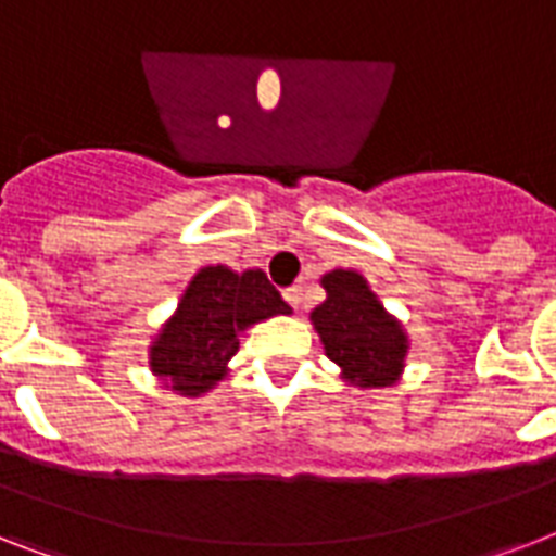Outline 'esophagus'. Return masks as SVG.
<instances>
[{
	"label": "esophagus",
	"instance_id": "esophagus-1",
	"mask_svg": "<svg viewBox=\"0 0 556 556\" xmlns=\"http://www.w3.org/2000/svg\"><path fill=\"white\" fill-rule=\"evenodd\" d=\"M282 296H286V303L291 305V308H300L303 305V286H291L282 291Z\"/></svg>",
	"mask_w": 556,
	"mask_h": 556
}]
</instances>
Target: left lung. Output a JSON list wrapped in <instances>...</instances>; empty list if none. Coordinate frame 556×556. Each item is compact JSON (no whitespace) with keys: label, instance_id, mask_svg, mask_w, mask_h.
Listing matches in <instances>:
<instances>
[{"label":"left lung","instance_id":"8db88e82","mask_svg":"<svg viewBox=\"0 0 556 556\" xmlns=\"http://www.w3.org/2000/svg\"><path fill=\"white\" fill-rule=\"evenodd\" d=\"M329 300L312 314L326 355L357 387H389L401 375L406 355L404 329L355 270H331L323 277Z\"/></svg>","mask_w":556,"mask_h":556}]
</instances>
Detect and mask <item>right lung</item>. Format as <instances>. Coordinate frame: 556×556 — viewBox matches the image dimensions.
<instances>
[{
	"label": "right lung",
	"mask_w": 556,
	"mask_h": 556,
	"mask_svg": "<svg viewBox=\"0 0 556 556\" xmlns=\"http://www.w3.org/2000/svg\"><path fill=\"white\" fill-rule=\"evenodd\" d=\"M288 303L262 270L204 268L192 277L176 317L152 346V371L181 395H201L225 375L251 323L288 314Z\"/></svg>",
	"instance_id": "1"
}]
</instances>
